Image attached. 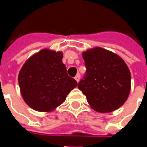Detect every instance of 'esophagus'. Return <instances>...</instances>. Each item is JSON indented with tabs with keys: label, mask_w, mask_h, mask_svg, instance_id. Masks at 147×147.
<instances>
[{
	"label": "esophagus",
	"mask_w": 147,
	"mask_h": 147,
	"mask_svg": "<svg viewBox=\"0 0 147 147\" xmlns=\"http://www.w3.org/2000/svg\"><path fill=\"white\" fill-rule=\"evenodd\" d=\"M75 78V80L77 81V82H79V80H80V74H78L76 76H75V78Z\"/></svg>",
	"instance_id": "34e87169"
}]
</instances>
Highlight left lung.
<instances>
[{
	"label": "left lung",
	"instance_id": "obj_1",
	"mask_svg": "<svg viewBox=\"0 0 147 147\" xmlns=\"http://www.w3.org/2000/svg\"><path fill=\"white\" fill-rule=\"evenodd\" d=\"M87 75L78 88L88 104L100 113L115 111L125 103L131 90L130 70L120 56L101 47L82 53Z\"/></svg>",
	"mask_w": 147,
	"mask_h": 147
}]
</instances>
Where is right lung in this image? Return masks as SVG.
Returning a JSON list of instances; mask_svg holds the SVG:
<instances>
[{
  "mask_svg": "<svg viewBox=\"0 0 147 147\" xmlns=\"http://www.w3.org/2000/svg\"><path fill=\"white\" fill-rule=\"evenodd\" d=\"M63 52L45 48L30 56L22 66L18 81L20 92L30 108L51 112L62 104L78 82L67 74Z\"/></svg>",
  "mask_w": 147,
  "mask_h": 147,
  "instance_id": "right-lung-1",
  "label": "right lung"
}]
</instances>
